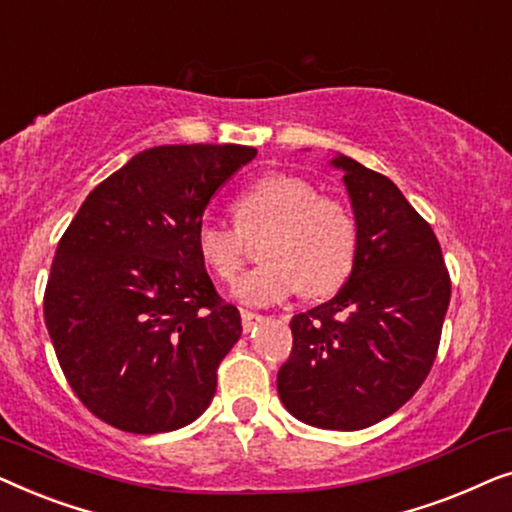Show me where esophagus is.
Here are the masks:
<instances>
[{"mask_svg": "<svg viewBox=\"0 0 512 512\" xmlns=\"http://www.w3.org/2000/svg\"><path fill=\"white\" fill-rule=\"evenodd\" d=\"M240 314H242V328H244V333H249L251 328H254L256 324H261V321H263L261 314H256V312H251V310H240Z\"/></svg>", "mask_w": 512, "mask_h": 512, "instance_id": "34e87169", "label": "esophagus"}]
</instances>
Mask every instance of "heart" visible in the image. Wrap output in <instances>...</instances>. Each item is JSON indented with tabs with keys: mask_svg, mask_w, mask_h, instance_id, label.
Instances as JSON below:
<instances>
[{
	"mask_svg": "<svg viewBox=\"0 0 512 512\" xmlns=\"http://www.w3.org/2000/svg\"><path fill=\"white\" fill-rule=\"evenodd\" d=\"M237 228L202 219L195 247L216 279L233 284L247 261V240L261 242L263 265L235 286L247 305H272L300 286L307 296L338 291L352 275L359 228L345 202L321 195L296 174H268L235 200Z\"/></svg>",
	"mask_w": 512,
	"mask_h": 512,
	"instance_id": "b5f03b06",
	"label": "heart"
}]
</instances>
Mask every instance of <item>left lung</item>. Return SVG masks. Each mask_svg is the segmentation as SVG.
<instances>
[{
	"instance_id": "8db88e82",
	"label": "left lung",
	"mask_w": 512,
	"mask_h": 512,
	"mask_svg": "<svg viewBox=\"0 0 512 512\" xmlns=\"http://www.w3.org/2000/svg\"><path fill=\"white\" fill-rule=\"evenodd\" d=\"M333 165L345 172L359 249L340 291L291 319L277 391L300 422L359 431L394 415L431 373L452 282L436 233L394 181L347 156Z\"/></svg>"
}]
</instances>
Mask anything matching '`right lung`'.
<instances>
[{"instance_id": "1", "label": "right lung", "mask_w": 512, "mask_h": 512, "mask_svg": "<svg viewBox=\"0 0 512 512\" xmlns=\"http://www.w3.org/2000/svg\"><path fill=\"white\" fill-rule=\"evenodd\" d=\"M256 158L240 144L137 153L93 188L55 251L44 319L79 401L151 436L198 419L242 335L195 247L214 193Z\"/></svg>"}]
</instances>
